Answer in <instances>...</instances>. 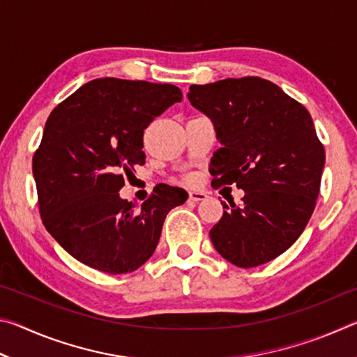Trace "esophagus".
<instances>
[{
  "label": "esophagus",
  "mask_w": 357,
  "mask_h": 357,
  "mask_svg": "<svg viewBox=\"0 0 357 357\" xmlns=\"http://www.w3.org/2000/svg\"><path fill=\"white\" fill-rule=\"evenodd\" d=\"M204 198H206V193L202 192V190H192V192H189V200L190 202L198 203V202L204 200Z\"/></svg>",
  "instance_id": "34e87169"
}]
</instances>
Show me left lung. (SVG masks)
Instances as JSON below:
<instances>
[{"label": "left lung", "instance_id": "1", "mask_svg": "<svg viewBox=\"0 0 357 357\" xmlns=\"http://www.w3.org/2000/svg\"><path fill=\"white\" fill-rule=\"evenodd\" d=\"M187 99L220 142L213 183L244 190L239 206L220 202L225 211L209 231L215 250L238 268L271 261L296 243L315 209L326 155L310 113L259 77L192 84Z\"/></svg>", "mask_w": 357, "mask_h": 357}]
</instances>
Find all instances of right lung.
<instances>
[{
    "mask_svg": "<svg viewBox=\"0 0 357 357\" xmlns=\"http://www.w3.org/2000/svg\"><path fill=\"white\" fill-rule=\"evenodd\" d=\"M181 100L174 84L107 77L84 83L50 113L33 157L40 217L80 263L134 273L154 253L167 214L187 200L172 185L138 211L119 197L124 176L144 164L143 130Z\"/></svg>",
    "mask_w": 357,
    "mask_h": 357,
    "instance_id": "right-lung-1",
    "label": "right lung"
}]
</instances>
